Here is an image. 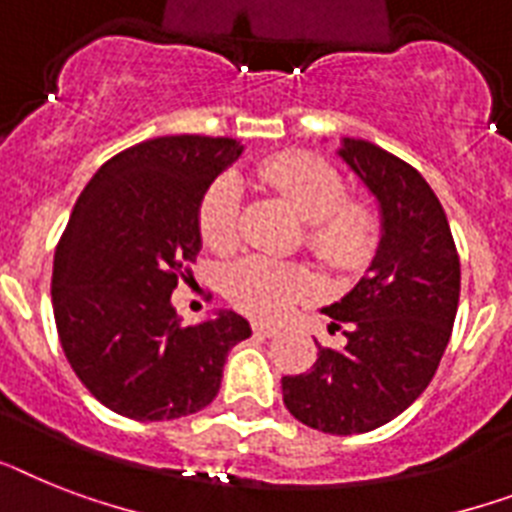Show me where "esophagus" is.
Masks as SVG:
<instances>
[{"instance_id": "1", "label": "esophagus", "mask_w": 512, "mask_h": 512, "mask_svg": "<svg viewBox=\"0 0 512 512\" xmlns=\"http://www.w3.org/2000/svg\"><path fill=\"white\" fill-rule=\"evenodd\" d=\"M252 331H255L257 336H276L278 326L276 323H268V321H252Z\"/></svg>"}]
</instances>
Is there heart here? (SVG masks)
I'll use <instances>...</instances> for the list:
<instances>
[{"mask_svg":"<svg viewBox=\"0 0 512 512\" xmlns=\"http://www.w3.org/2000/svg\"><path fill=\"white\" fill-rule=\"evenodd\" d=\"M278 197L307 220L305 242L321 263L347 273L368 263L378 244V215L363 199L347 197L342 173L321 157L284 152L257 168ZM242 189L234 176H220L199 202V234L207 247L226 255L239 244ZM223 289L231 305L257 318H278L313 292L305 265L249 255L226 270Z\"/></svg>","mask_w":512,"mask_h":512,"instance_id":"1","label":"heart"}]
</instances>
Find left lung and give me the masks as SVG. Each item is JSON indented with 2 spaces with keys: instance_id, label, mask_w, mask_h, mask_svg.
Wrapping results in <instances>:
<instances>
[{
  "instance_id": "left-lung-1",
  "label": "left lung",
  "mask_w": 512,
  "mask_h": 512,
  "mask_svg": "<svg viewBox=\"0 0 512 512\" xmlns=\"http://www.w3.org/2000/svg\"><path fill=\"white\" fill-rule=\"evenodd\" d=\"M339 157L378 199L381 242L355 289L323 307L344 347H318L313 368L284 376L281 389L297 421L350 436L397 418L431 384L458 315L460 257L413 165L363 139H344Z\"/></svg>"
}]
</instances>
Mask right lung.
<instances>
[{
	"mask_svg": "<svg viewBox=\"0 0 512 512\" xmlns=\"http://www.w3.org/2000/svg\"><path fill=\"white\" fill-rule=\"evenodd\" d=\"M242 155L226 136H160L123 149L81 191L54 252L62 352L112 413L173 421L215 400L223 363L252 334L242 315L184 326L170 294L202 249L199 202Z\"/></svg>",
	"mask_w": 512,
	"mask_h": 512,
	"instance_id": "obj_1",
	"label": "right lung"
}]
</instances>
